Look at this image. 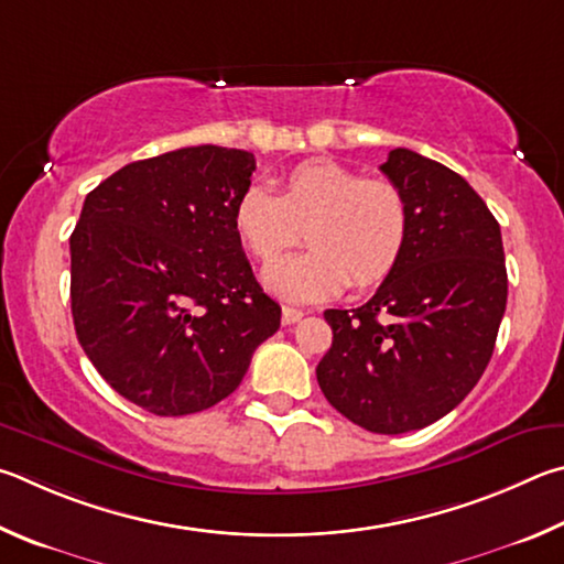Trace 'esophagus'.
<instances>
[{"label":"esophagus","instance_id":"34e87169","mask_svg":"<svg viewBox=\"0 0 564 564\" xmlns=\"http://www.w3.org/2000/svg\"><path fill=\"white\" fill-rule=\"evenodd\" d=\"M304 317L302 310H294V307H284L282 310V324L284 327H290V324H297Z\"/></svg>","mask_w":564,"mask_h":564}]
</instances>
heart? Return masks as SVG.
I'll return each instance as SVG.
<instances>
[{"mask_svg": "<svg viewBox=\"0 0 564 564\" xmlns=\"http://www.w3.org/2000/svg\"><path fill=\"white\" fill-rule=\"evenodd\" d=\"M232 225L254 260L272 262L304 235L307 252L264 272L290 302H319L371 288L393 272L411 232V207L397 183L364 177L337 161H307L276 177L274 195L260 185L237 197Z\"/></svg>", "mask_w": 564, "mask_h": 564, "instance_id": "1", "label": "heart"}]
</instances>
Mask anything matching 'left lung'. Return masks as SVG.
Returning a JSON list of instances; mask_svg holds the SVG:
<instances>
[{
	"instance_id": "1",
	"label": "left lung",
	"mask_w": 564,
	"mask_h": 564,
	"mask_svg": "<svg viewBox=\"0 0 564 564\" xmlns=\"http://www.w3.org/2000/svg\"><path fill=\"white\" fill-rule=\"evenodd\" d=\"M381 173L411 207L399 264L357 310H327L319 389L371 433L419 431L451 413L486 371L508 302L500 225L451 167L393 148Z\"/></svg>"
}]
</instances>
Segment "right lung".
<instances>
[{
  "label": "right lung",
  "mask_w": 564,
  "mask_h": 564,
  "mask_svg": "<svg viewBox=\"0 0 564 564\" xmlns=\"http://www.w3.org/2000/svg\"><path fill=\"white\" fill-rule=\"evenodd\" d=\"M252 171V153L193 145L123 165L84 200L68 240L76 337L155 416L230 397L280 329L232 225Z\"/></svg>",
  "instance_id": "right-lung-1"
}]
</instances>
